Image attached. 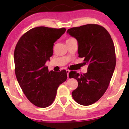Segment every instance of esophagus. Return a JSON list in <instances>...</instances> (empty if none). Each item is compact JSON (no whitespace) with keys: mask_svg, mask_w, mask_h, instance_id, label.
Wrapping results in <instances>:
<instances>
[{"mask_svg":"<svg viewBox=\"0 0 129 129\" xmlns=\"http://www.w3.org/2000/svg\"><path fill=\"white\" fill-rule=\"evenodd\" d=\"M66 72H67V77L68 78H69V73L70 71L69 70H66Z\"/></svg>","mask_w":129,"mask_h":129,"instance_id":"1","label":"esophagus"}]
</instances>
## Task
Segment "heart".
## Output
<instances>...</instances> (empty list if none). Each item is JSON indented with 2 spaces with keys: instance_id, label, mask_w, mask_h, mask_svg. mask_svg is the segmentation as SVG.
Wrapping results in <instances>:
<instances>
[{
  "instance_id": "b5f03b06",
  "label": "heart",
  "mask_w": 129,
  "mask_h": 129,
  "mask_svg": "<svg viewBox=\"0 0 129 129\" xmlns=\"http://www.w3.org/2000/svg\"><path fill=\"white\" fill-rule=\"evenodd\" d=\"M73 39H74V38H69V39H68L67 40V41H69V40Z\"/></svg>"
}]
</instances>
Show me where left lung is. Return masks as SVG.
<instances>
[{"instance_id": "1", "label": "left lung", "mask_w": 129, "mask_h": 129, "mask_svg": "<svg viewBox=\"0 0 129 129\" xmlns=\"http://www.w3.org/2000/svg\"><path fill=\"white\" fill-rule=\"evenodd\" d=\"M67 33L77 39L78 56L88 65L86 73H69V78L78 82L72 96L79 104L89 106L100 100L109 87L116 66L115 46L109 33L100 25L73 27Z\"/></svg>"}]
</instances>
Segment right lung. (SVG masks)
<instances>
[{
	"label": "right lung",
	"instance_id": "right-lung-1",
	"mask_svg": "<svg viewBox=\"0 0 129 129\" xmlns=\"http://www.w3.org/2000/svg\"><path fill=\"white\" fill-rule=\"evenodd\" d=\"M65 28L38 26L23 34L14 53L15 74L27 99L39 107L54 101L59 86L67 79V72H49L45 66L53 55L54 43L66 32Z\"/></svg>",
	"mask_w": 129,
	"mask_h": 129
}]
</instances>
